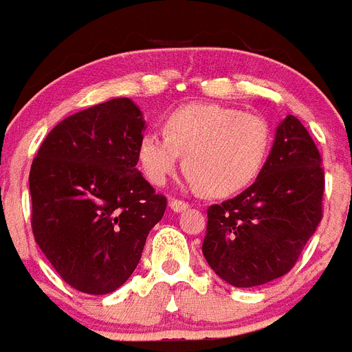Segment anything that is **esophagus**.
<instances>
[{"label":"esophagus","instance_id":"34e87169","mask_svg":"<svg viewBox=\"0 0 352 352\" xmlns=\"http://www.w3.org/2000/svg\"><path fill=\"white\" fill-rule=\"evenodd\" d=\"M170 208L173 212H182L186 208H189L188 201H182V199H170Z\"/></svg>","mask_w":352,"mask_h":352}]
</instances>
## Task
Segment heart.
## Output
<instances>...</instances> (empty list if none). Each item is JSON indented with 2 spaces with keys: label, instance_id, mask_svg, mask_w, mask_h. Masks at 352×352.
Returning <instances> with one entry per match:
<instances>
[{
  "label": "heart",
  "instance_id": "heart-1",
  "mask_svg": "<svg viewBox=\"0 0 352 352\" xmlns=\"http://www.w3.org/2000/svg\"><path fill=\"white\" fill-rule=\"evenodd\" d=\"M163 131L138 142V161L151 182L164 184L182 156L192 188L212 196L235 195L261 173L272 145L268 122L258 113L215 103H191L166 116Z\"/></svg>",
  "mask_w": 352,
  "mask_h": 352
}]
</instances>
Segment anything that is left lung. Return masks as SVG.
Segmentation results:
<instances>
[{
  "label": "left lung",
  "instance_id": "8db88e82",
  "mask_svg": "<svg viewBox=\"0 0 352 352\" xmlns=\"http://www.w3.org/2000/svg\"><path fill=\"white\" fill-rule=\"evenodd\" d=\"M321 154L302 122L287 116L261 173L235 198L207 210L208 267L235 287L286 275L322 217Z\"/></svg>",
  "mask_w": 352,
  "mask_h": 352
}]
</instances>
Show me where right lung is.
<instances>
[{"label": "right lung", "instance_id": "right-lung-1", "mask_svg": "<svg viewBox=\"0 0 352 352\" xmlns=\"http://www.w3.org/2000/svg\"><path fill=\"white\" fill-rule=\"evenodd\" d=\"M144 129L140 109L113 98L59 122L31 164L34 240L82 293L121 287L166 210V198L137 168Z\"/></svg>", "mask_w": 352, "mask_h": 352}]
</instances>
